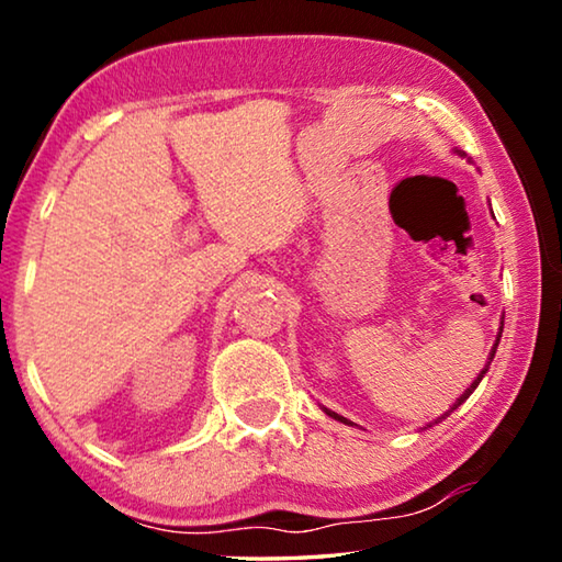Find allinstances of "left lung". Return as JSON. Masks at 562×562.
I'll return each instance as SVG.
<instances>
[{
  "instance_id": "8db88e82",
  "label": "left lung",
  "mask_w": 562,
  "mask_h": 562,
  "mask_svg": "<svg viewBox=\"0 0 562 562\" xmlns=\"http://www.w3.org/2000/svg\"><path fill=\"white\" fill-rule=\"evenodd\" d=\"M498 339H501V331H498ZM498 339H496V345H493V349H491V357H488V364H491V359H493V355H496V347H498ZM488 364H486V367H483V372H481V374H479V376H475V379H473V382H471V386H469V389H465V392H463V394H461V398H459V402H456V404H453V406H451V408H449V412H446V414H441V416H439V418H434V422H431V424H439V422H441V418H446V416H449V414H451V412H453V408H456V406H459V404H463V402H465V398H469V396H471V394H473V389H475V386H479V382H481V379H483V374H486V372H488ZM327 414H329V416H335V418H337V422H345V424H349V422H347V418H345V416H339V414H335V412H327ZM431 424H429V426H431Z\"/></svg>"
}]
</instances>
